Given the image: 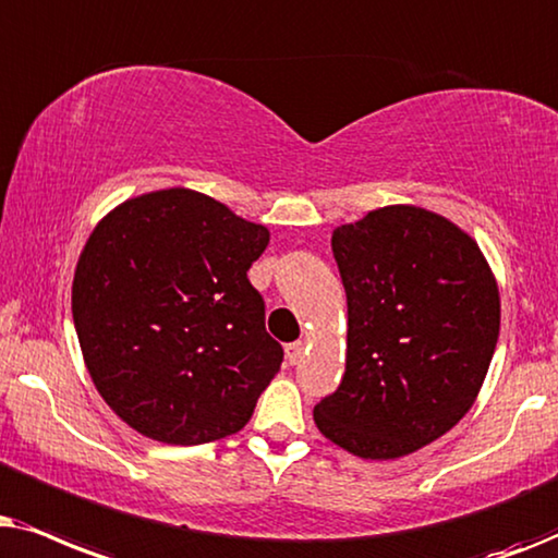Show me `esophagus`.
I'll return each mask as SVG.
<instances>
[{"instance_id":"esophagus-1","label":"esophagus","mask_w":558,"mask_h":558,"mask_svg":"<svg viewBox=\"0 0 558 558\" xmlns=\"http://www.w3.org/2000/svg\"><path fill=\"white\" fill-rule=\"evenodd\" d=\"M303 341H291V344H286V360L291 362V365H299L301 356H303Z\"/></svg>"}]
</instances>
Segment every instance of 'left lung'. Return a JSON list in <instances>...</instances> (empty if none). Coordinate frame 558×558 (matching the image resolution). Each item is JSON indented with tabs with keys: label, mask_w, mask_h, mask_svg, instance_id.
<instances>
[{
	"label": "left lung",
	"mask_w": 558,
	"mask_h": 558,
	"mask_svg": "<svg viewBox=\"0 0 558 558\" xmlns=\"http://www.w3.org/2000/svg\"><path fill=\"white\" fill-rule=\"evenodd\" d=\"M347 369L314 408L326 439L396 459L454 428L485 383L500 295L477 242L439 214L385 206L331 234Z\"/></svg>",
	"instance_id": "obj_1"
}]
</instances>
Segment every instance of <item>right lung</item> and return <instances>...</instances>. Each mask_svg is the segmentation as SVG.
<instances>
[{
	"instance_id": "add662e5",
	"label": "right lung",
	"mask_w": 558,
	"mask_h": 558,
	"mask_svg": "<svg viewBox=\"0 0 558 558\" xmlns=\"http://www.w3.org/2000/svg\"><path fill=\"white\" fill-rule=\"evenodd\" d=\"M270 234L189 189L145 193L99 221L73 275L88 375L124 423L175 447L250 421L283 362L247 270Z\"/></svg>"
}]
</instances>
